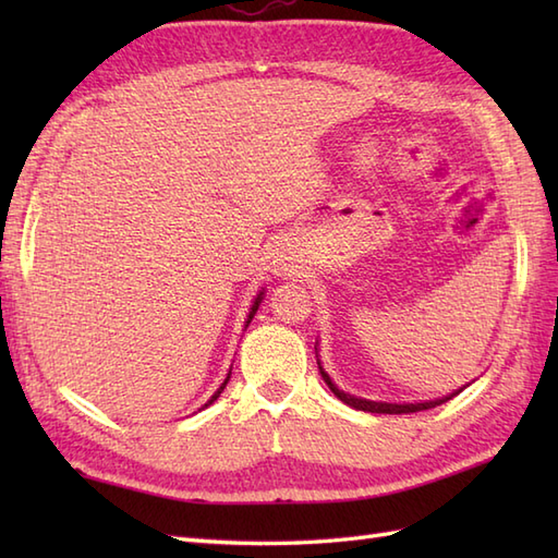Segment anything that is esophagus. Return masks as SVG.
Returning <instances> with one entry per match:
<instances>
[{"mask_svg": "<svg viewBox=\"0 0 558 558\" xmlns=\"http://www.w3.org/2000/svg\"><path fill=\"white\" fill-rule=\"evenodd\" d=\"M282 270H286V264H280V266H278V272H282Z\"/></svg>", "mask_w": 558, "mask_h": 558, "instance_id": "obj_1", "label": "esophagus"}]
</instances>
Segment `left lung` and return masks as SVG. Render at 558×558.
I'll list each match as a JSON object with an SVG mask.
<instances>
[{
    "instance_id": "8db88e82",
    "label": "left lung",
    "mask_w": 558,
    "mask_h": 558,
    "mask_svg": "<svg viewBox=\"0 0 558 558\" xmlns=\"http://www.w3.org/2000/svg\"><path fill=\"white\" fill-rule=\"evenodd\" d=\"M316 357H318V354H316ZM316 362H318V372H322L326 386H328L330 390H333V396H336L338 400L345 402V405H350V408H354V410H362V412H376V414H410V412L432 410V408H436V405H441V402L450 400L453 396H458L460 390L465 388V386H462V388L453 390V393H450V396L436 398V400H424V402H384V400H366V398L350 396V393H345V390H340L333 381H330V376L326 374V369L322 366V360H316Z\"/></svg>"
}]
</instances>
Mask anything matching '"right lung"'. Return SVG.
Masks as SVG:
<instances>
[{
    "label": "right lung",
    "mask_w": 558,
    "mask_h": 558,
    "mask_svg": "<svg viewBox=\"0 0 558 558\" xmlns=\"http://www.w3.org/2000/svg\"><path fill=\"white\" fill-rule=\"evenodd\" d=\"M264 294H266V290H264V288H260V290H258V294H256V298H254V302H252V310H248V316H246V322H244V328H246L248 324H252V318L256 316V312H258V306H260V302H264ZM230 374H232V369L228 372V376H225V381L220 384V388L216 390V393H213V396H210V400L206 402V405H204V408L213 405V402H216V400L220 398V393H222V390H225V386H228V381H230ZM204 408H201V410H204Z\"/></svg>",
    "instance_id": "right-lung-1"
}]
</instances>
